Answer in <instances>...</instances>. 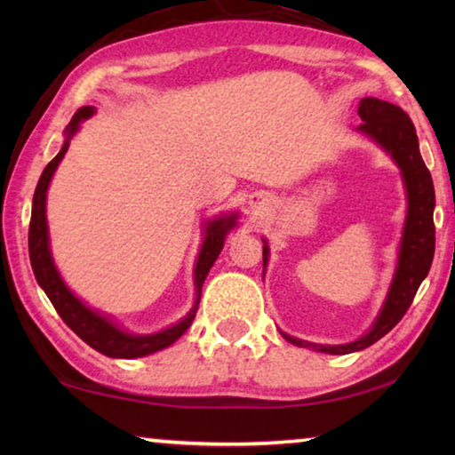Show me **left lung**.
<instances>
[{"mask_svg": "<svg viewBox=\"0 0 455 455\" xmlns=\"http://www.w3.org/2000/svg\"><path fill=\"white\" fill-rule=\"evenodd\" d=\"M357 114L363 124L357 126L355 132L367 136L383 152H387L391 160L402 171V180L407 198V212L403 222L402 241L397 249V265L394 279H391L389 291L385 301L363 335L351 343L343 345H321L303 341V339L281 335L297 347H309L329 355H347L353 351H361L379 341L394 329L405 311L410 309L415 292H418L421 281L426 279L434 260L435 251V227H434V209H435V190L434 180L423 163L419 154L418 134L411 120L402 108L385 102L379 98H363L359 102ZM268 260V243L263 238V267ZM265 275V271H263Z\"/></svg>", "mask_w": 455, "mask_h": 455, "instance_id": "obj_1", "label": "left lung"}]
</instances>
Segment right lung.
<instances>
[{
    "label": "right lung",
    "mask_w": 455,
    "mask_h": 455,
    "mask_svg": "<svg viewBox=\"0 0 455 455\" xmlns=\"http://www.w3.org/2000/svg\"><path fill=\"white\" fill-rule=\"evenodd\" d=\"M94 106H84L74 114L72 122L64 130V146H61V150L56 154V158L44 168V172L40 176V182H37L32 200V220H29V260H32L37 284H40L45 295H48L52 305L56 307L58 315L64 319L66 325L70 327L84 343H88L92 349H96L106 357L136 359L171 347L176 339H180L184 335V331L190 327V323L195 321L206 275H209L214 260L219 259L222 246H225L227 235L236 227L238 214H222V217L204 222L203 246H200L198 259L195 263V303H192V309L184 315L179 323H174V325L163 331H156V333L138 335L122 329L118 323H114L108 315L92 309V307L84 303L82 299L74 295L72 289L68 287L64 279H61L56 263H53L50 251L48 219H45V198H48V188L53 179V172H56L61 158H64V154L68 152L70 140L80 130L82 122L94 116Z\"/></svg>",
    "instance_id": "right-lung-1"
}]
</instances>
